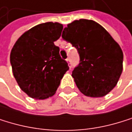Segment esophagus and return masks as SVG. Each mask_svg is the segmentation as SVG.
<instances>
[{
	"label": "esophagus",
	"instance_id": "obj_1",
	"mask_svg": "<svg viewBox=\"0 0 132 132\" xmlns=\"http://www.w3.org/2000/svg\"><path fill=\"white\" fill-rule=\"evenodd\" d=\"M66 61L68 63V65H69L70 68H72V64H71V63H70V59H69V58H67V59H66Z\"/></svg>",
	"mask_w": 132,
	"mask_h": 132
}]
</instances>
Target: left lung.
Listing matches in <instances>:
<instances>
[{
  "mask_svg": "<svg viewBox=\"0 0 132 132\" xmlns=\"http://www.w3.org/2000/svg\"><path fill=\"white\" fill-rule=\"evenodd\" d=\"M62 38L80 55V64L72 74L77 88L87 96H106L116 87L123 71V54L118 43L104 27L86 19L68 24Z\"/></svg>",
  "mask_w": 132,
  "mask_h": 132,
  "instance_id": "left-lung-1",
  "label": "left lung"
}]
</instances>
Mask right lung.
Returning <instances> with one entry per match:
<instances>
[{
	"label": "right lung",
	"mask_w": 132,
	"mask_h": 132,
	"mask_svg": "<svg viewBox=\"0 0 132 132\" xmlns=\"http://www.w3.org/2000/svg\"><path fill=\"white\" fill-rule=\"evenodd\" d=\"M62 30L63 24L57 22L40 24L25 32L12 48L13 76L20 89L31 98L52 96L69 69L54 44Z\"/></svg>",
	"instance_id": "right-lung-1"
}]
</instances>
